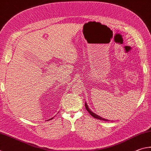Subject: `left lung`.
Here are the masks:
<instances>
[{"mask_svg":"<svg viewBox=\"0 0 151 151\" xmlns=\"http://www.w3.org/2000/svg\"><path fill=\"white\" fill-rule=\"evenodd\" d=\"M85 107H86V109L88 110V111L89 113V114H90L91 116H93V117L94 118L97 119H99V120L105 121H109V120H108V119H104V118H103V117H100L99 115L96 114V113L92 111L88 107V104H86V102L85 103Z\"/></svg>","mask_w":151,"mask_h":151,"instance_id":"left-lung-1","label":"left lung"}]
</instances>
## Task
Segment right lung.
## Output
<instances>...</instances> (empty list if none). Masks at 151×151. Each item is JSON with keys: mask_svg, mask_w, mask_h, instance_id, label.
<instances>
[{"mask_svg": "<svg viewBox=\"0 0 151 151\" xmlns=\"http://www.w3.org/2000/svg\"><path fill=\"white\" fill-rule=\"evenodd\" d=\"M53 119V118H51V119Z\"/></svg>", "mask_w": 151, "mask_h": 151, "instance_id": "right-lung-1", "label": "right lung"}]
</instances>
